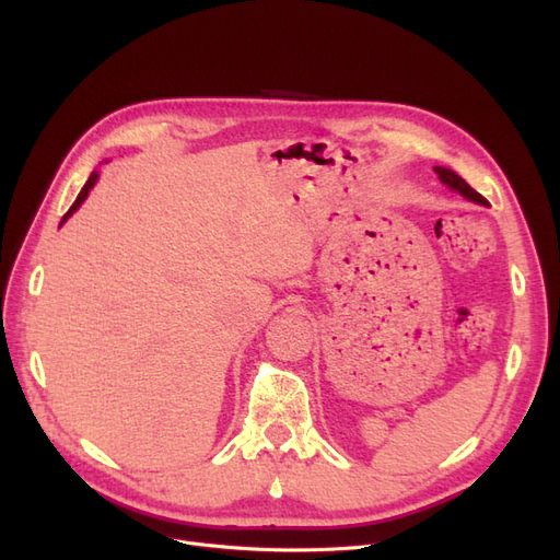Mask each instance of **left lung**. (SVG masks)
<instances>
[{
	"mask_svg": "<svg viewBox=\"0 0 560 560\" xmlns=\"http://www.w3.org/2000/svg\"><path fill=\"white\" fill-rule=\"evenodd\" d=\"M433 170H435V174H438V179L443 182L447 188L456 190L458 195H463V197H465V199H469V201L486 203V199H483L475 188H469V186H467V182H465V179H460V176H458L454 170H447V167H433Z\"/></svg>",
	"mask_w": 560,
	"mask_h": 560,
	"instance_id": "1",
	"label": "left lung"
}]
</instances>
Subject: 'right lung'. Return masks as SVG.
<instances>
[{
	"instance_id": "right-lung-1",
	"label": "right lung",
	"mask_w": 560,
	"mask_h": 560,
	"mask_svg": "<svg viewBox=\"0 0 560 560\" xmlns=\"http://www.w3.org/2000/svg\"><path fill=\"white\" fill-rule=\"evenodd\" d=\"M97 176H100V174H97V172H93V174H91V176H88V182H85V186H83V188H81V192H79V197H77V199H74V203H72V206H70V211H68V213H66V215H63V220H61V224H63V222H66V220H68V218H70V215H72V213H74V211H77V209H79V206H81V203H83V201H85V197H88V192H91V188H93V186H95V184H97Z\"/></svg>"
}]
</instances>
